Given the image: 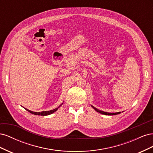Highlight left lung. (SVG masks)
<instances>
[{"mask_svg": "<svg viewBox=\"0 0 153 153\" xmlns=\"http://www.w3.org/2000/svg\"><path fill=\"white\" fill-rule=\"evenodd\" d=\"M91 106H92V107L96 111V112H99V113H100V114H101L106 115H117V114H121V112H115V113H109V112H103V111H102V110H98V108H95L94 106H93L92 105H91Z\"/></svg>", "mask_w": 153, "mask_h": 153, "instance_id": "8db88e82", "label": "left lung"}]
</instances>
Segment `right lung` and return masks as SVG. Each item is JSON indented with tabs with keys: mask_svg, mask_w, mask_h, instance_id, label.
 Here are the masks:
<instances>
[{
	"mask_svg": "<svg viewBox=\"0 0 153 153\" xmlns=\"http://www.w3.org/2000/svg\"><path fill=\"white\" fill-rule=\"evenodd\" d=\"M63 103H62L61 105H59L57 108H55V109H53V110H49V111H43V112H32V111H30L28 109L25 108L27 111H28L29 112H30V114H34V115H48L50 114H52L53 113H54L55 112H56V111L59 109V108L61 106Z\"/></svg>",
	"mask_w": 153,
	"mask_h": 153,
	"instance_id": "right-lung-1",
	"label": "right lung"
}]
</instances>
